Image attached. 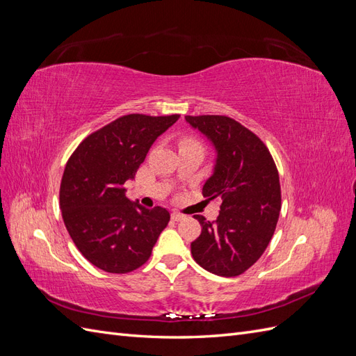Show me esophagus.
<instances>
[{
    "mask_svg": "<svg viewBox=\"0 0 356 356\" xmlns=\"http://www.w3.org/2000/svg\"><path fill=\"white\" fill-rule=\"evenodd\" d=\"M170 217H172V220H174V221H181V220H184L186 218V215H182V213H179V212H172V215H170Z\"/></svg>",
    "mask_w": 356,
    "mask_h": 356,
    "instance_id": "34e87169",
    "label": "esophagus"
}]
</instances>
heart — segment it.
Here are the masks:
<instances>
[{
    "label": "heart",
    "instance_id": "1",
    "mask_svg": "<svg viewBox=\"0 0 356 356\" xmlns=\"http://www.w3.org/2000/svg\"><path fill=\"white\" fill-rule=\"evenodd\" d=\"M184 144H186V143H184Z\"/></svg>",
    "mask_w": 356,
    "mask_h": 356
}]
</instances>
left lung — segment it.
Here are the masks:
<instances>
[{
    "label": "left lung",
    "instance_id": "1",
    "mask_svg": "<svg viewBox=\"0 0 356 356\" xmlns=\"http://www.w3.org/2000/svg\"><path fill=\"white\" fill-rule=\"evenodd\" d=\"M186 122L215 149L203 196L221 199L217 221L202 215L199 238L191 242L195 261L213 275L230 277L263 255L281 211L277 169L261 139L225 115H187Z\"/></svg>",
    "mask_w": 356,
    "mask_h": 356
}]
</instances>
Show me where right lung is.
I'll list each match as a JSON object with an SVG mask.
<instances>
[{"instance_id": "right-lung-1", "label": "right lung", "mask_w": 356, "mask_h": 356, "mask_svg": "<svg viewBox=\"0 0 356 356\" xmlns=\"http://www.w3.org/2000/svg\"><path fill=\"white\" fill-rule=\"evenodd\" d=\"M178 118L123 115L86 138L68 160L59 193L62 218L83 257L104 272L141 267L170 220L165 208L129 200L123 184Z\"/></svg>"}]
</instances>
